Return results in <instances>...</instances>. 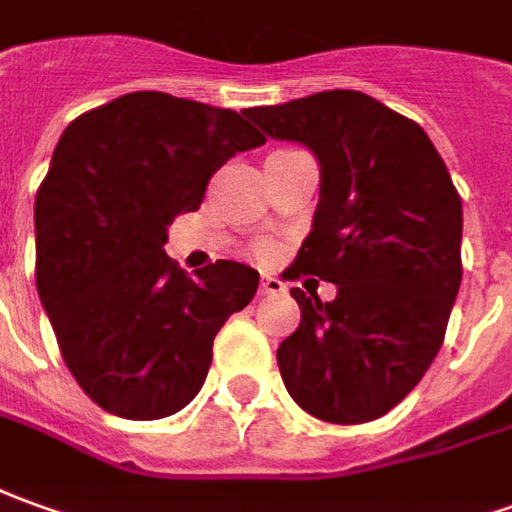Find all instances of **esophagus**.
I'll return each instance as SVG.
<instances>
[{
	"label": "esophagus",
	"instance_id": "esophagus-1",
	"mask_svg": "<svg viewBox=\"0 0 512 512\" xmlns=\"http://www.w3.org/2000/svg\"><path fill=\"white\" fill-rule=\"evenodd\" d=\"M287 290L284 287V281L276 276H264L262 278V295H281V292Z\"/></svg>",
	"mask_w": 512,
	"mask_h": 512
}]
</instances>
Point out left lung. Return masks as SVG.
Here are the masks:
<instances>
[{"label": "left lung", "instance_id": "8db88e82", "mask_svg": "<svg viewBox=\"0 0 512 512\" xmlns=\"http://www.w3.org/2000/svg\"><path fill=\"white\" fill-rule=\"evenodd\" d=\"M248 116L320 161L312 231L287 276L337 284L334 301L290 290L301 326L278 345L281 379L320 421L382 418L443 345L463 281V200L424 128L362 91H320Z\"/></svg>", "mask_w": 512, "mask_h": 512}]
</instances>
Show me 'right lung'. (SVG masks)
I'll use <instances>...</instances> for the list:
<instances>
[{
	"label": "right lung",
	"instance_id": "add662e5",
	"mask_svg": "<svg viewBox=\"0 0 512 512\" xmlns=\"http://www.w3.org/2000/svg\"><path fill=\"white\" fill-rule=\"evenodd\" d=\"M259 144L242 114L164 91L116 97L63 130L35 195V287L66 368L105 412L183 410L222 323L253 301V267L220 259L189 278L164 245L211 175Z\"/></svg>",
	"mask_w": 512,
	"mask_h": 512
}]
</instances>
